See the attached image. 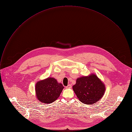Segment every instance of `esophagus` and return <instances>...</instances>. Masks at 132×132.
<instances>
[{
    "mask_svg": "<svg viewBox=\"0 0 132 132\" xmlns=\"http://www.w3.org/2000/svg\"><path fill=\"white\" fill-rule=\"evenodd\" d=\"M66 88L67 89L71 88V85L70 84H69V85H68V86H66Z\"/></svg>",
    "mask_w": 132,
    "mask_h": 132,
    "instance_id": "1",
    "label": "esophagus"
}]
</instances>
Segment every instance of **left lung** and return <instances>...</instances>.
I'll use <instances>...</instances> for the list:
<instances>
[{"mask_svg":"<svg viewBox=\"0 0 132 132\" xmlns=\"http://www.w3.org/2000/svg\"><path fill=\"white\" fill-rule=\"evenodd\" d=\"M72 89L79 100L87 104L98 102L105 91L104 85L94 74L78 78Z\"/></svg>","mask_w":132,"mask_h":132,"instance_id":"1","label":"left lung"}]
</instances>
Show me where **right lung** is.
<instances>
[{"label":"right lung","mask_w":132,"mask_h":132,"mask_svg":"<svg viewBox=\"0 0 132 132\" xmlns=\"http://www.w3.org/2000/svg\"><path fill=\"white\" fill-rule=\"evenodd\" d=\"M64 87L54 78H48L37 82L35 85L37 98L44 103H51L60 96Z\"/></svg>","instance_id":"right-lung-1"}]
</instances>
